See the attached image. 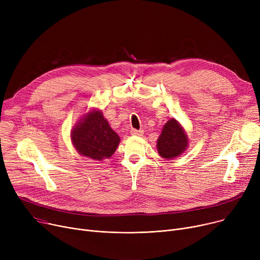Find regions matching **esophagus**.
Listing matches in <instances>:
<instances>
[{"label":"esophagus","mask_w":260,"mask_h":260,"mask_svg":"<svg viewBox=\"0 0 260 260\" xmlns=\"http://www.w3.org/2000/svg\"><path fill=\"white\" fill-rule=\"evenodd\" d=\"M131 134L133 136H142L143 135V131H137V129H132Z\"/></svg>","instance_id":"34e87169"}]
</instances>
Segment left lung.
Masks as SVG:
<instances>
[{"instance_id":"left-lung-1","label":"left lung","mask_w":260,"mask_h":260,"mask_svg":"<svg viewBox=\"0 0 260 260\" xmlns=\"http://www.w3.org/2000/svg\"><path fill=\"white\" fill-rule=\"evenodd\" d=\"M188 147V137L185 129L175 118L170 119L161 131L157 140L158 154L166 160L181 156Z\"/></svg>"}]
</instances>
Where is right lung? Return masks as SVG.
I'll use <instances>...</instances> for the list:
<instances>
[{
  "label": "right lung",
  "instance_id": "1",
  "mask_svg": "<svg viewBox=\"0 0 260 260\" xmlns=\"http://www.w3.org/2000/svg\"><path fill=\"white\" fill-rule=\"evenodd\" d=\"M71 140L81 156L95 161L111 158L120 143L118 134L98 108H91L79 119L71 132Z\"/></svg>",
  "mask_w": 260,
  "mask_h": 260
}]
</instances>
